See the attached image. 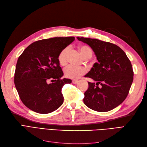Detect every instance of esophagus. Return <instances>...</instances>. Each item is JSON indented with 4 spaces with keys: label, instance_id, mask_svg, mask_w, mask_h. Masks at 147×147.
I'll return each mask as SVG.
<instances>
[{
    "label": "esophagus",
    "instance_id": "esophagus-1",
    "mask_svg": "<svg viewBox=\"0 0 147 147\" xmlns=\"http://www.w3.org/2000/svg\"><path fill=\"white\" fill-rule=\"evenodd\" d=\"M77 83H78L77 80H72V83H74V84H77Z\"/></svg>",
    "mask_w": 147,
    "mask_h": 147
}]
</instances>
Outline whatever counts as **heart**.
Returning <instances> with one entry per match:
<instances>
[{"label":"heart","mask_w":147,"mask_h":147,"mask_svg":"<svg viewBox=\"0 0 147 147\" xmlns=\"http://www.w3.org/2000/svg\"><path fill=\"white\" fill-rule=\"evenodd\" d=\"M79 51L84 59H89L92 55L91 48L86 45L78 46ZM69 52V47H65L62 50L57 56V60L60 65H64L67 63V56ZM86 69L83 67H75L74 65H68L64 70V75L69 78L77 79L86 73Z\"/></svg>","instance_id":"b5f03b06"}]
</instances>
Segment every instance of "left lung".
Masks as SVG:
<instances>
[{
    "instance_id": "obj_1",
    "label": "left lung",
    "mask_w": 147,
    "mask_h": 147,
    "mask_svg": "<svg viewBox=\"0 0 147 147\" xmlns=\"http://www.w3.org/2000/svg\"><path fill=\"white\" fill-rule=\"evenodd\" d=\"M77 38L91 47L99 62L86 75L97 83L88 82L84 103L93 110L108 112L121 104L129 92L134 78L131 61L122 49L113 43L96 38Z\"/></svg>"
}]
</instances>
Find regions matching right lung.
Returning a JSON list of instances; mask_svg holds the SVG:
<instances>
[{"label": "right lung", "instance_id": "obj_1", "mask_svg": "<svg viewBox=\"0 0 147 147\" xmlns=\"http://www.w3.org/2000/svg\"><path fill=\"white\" fill-rule=\"evenodd\" d=\"M74 40V37L40 40L30 44L20 56L14 83L21 101L31 110L47 114L63 104L62 88L72 80L61 78L64 74L57 56Z\"/></svg>", "mask_w": 147, "mask_h": 147}]
</instances>
